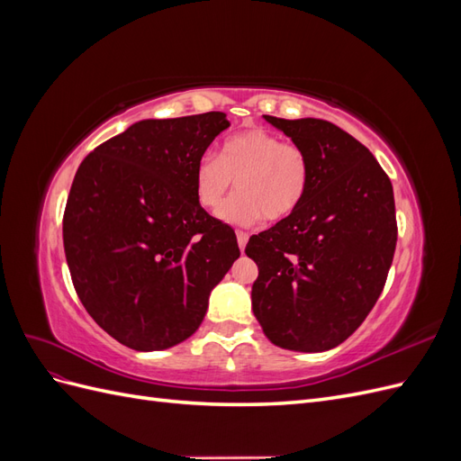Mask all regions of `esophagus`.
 Returning <instances> with one entry per match:
<instances>
[{
    "mask_svg": "<svg viewBox=\"0 0 461 461\" xmlns=\"http://www.w3.org/2000/svg\"><path fill=\"white\" fill-rule=\"evenodd\" d=\"M236 240H239L240 252H244V248H246V244H248V234L242 232V230H239V232H236Z\"/></svg>",
    "mask_w": 461,
    "mask_h": 461,
    "instance_id": "esophagus-1",
    "label": "esophagus"
}]
</instances>
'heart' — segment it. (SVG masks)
<instances>
[{"mask_svg":"<svg viewBox=\"0 0 461 461\" xmlns=\"http://www.w3.org/2000/svg\"><path fill=\"white\" fill-rule=\"evenodd\" d=\"M310 158L302 146L283 142L269 131H246L221 146L219 158L205 153L194 171V194L215 212L234 185L239 194L221 207L229 225L254 227L265 215L283 221L296 212L310 185Z\"/></svg>","mask_w":461,"mask_h":461,"instance_id":"1","label":"heart"}]
</instances>
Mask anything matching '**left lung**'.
<instances>
[{"label": "left lung", "mask_w": 461, "mask_h": 461, "mask_svg": "<svg viewBox=\"0 0 461 461\" xmlns=\"http://www.w3.org/2000/svg\"><path fill=\"white\" fill-rule=\"evenodd\" d=\"M310 158L308 192L290 217L249 239L258 265L252 310L275 346L325 352L364 323L396 248L390 178L337 124L263 115Z\"/></svg>", "instance_id": "left-lung-1"}]
</instances>
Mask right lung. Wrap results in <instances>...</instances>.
Here are the masks:
<instances>
[{"label":"right lung","mask_w":461,"mask_h":461,"mask_svg":"<svg viewBox=\"0 0 461 461\" xmlns=\"http://www.w3.org/2000/svg\"><path fill=\"white\" fill-rule=\"evenodd\" d=\"M229 127L221 111L138 121L75 175L63 217L68 271L90 317L132 350L192 337L240 258L234 230L194 194L200 158Z\"/></svg>","instance_id":"obj_1"}]
</instances>
